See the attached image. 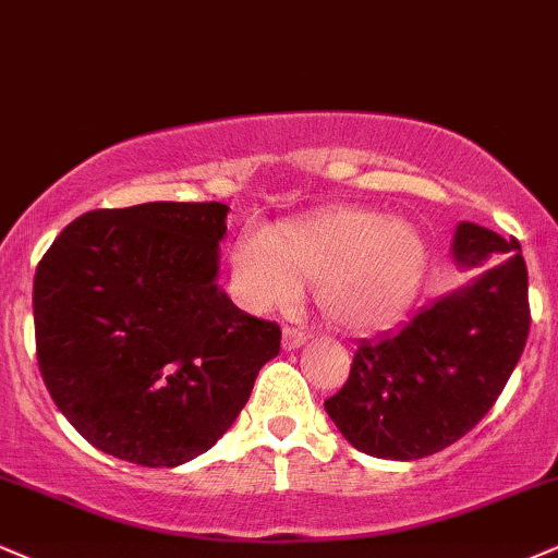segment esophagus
Here are the masks:
<instances>
[{
	"instance_id": "1",
	"label": "esophagus",
	"mask_w": 558,
	"mask_h": 558,
	"mask_svg": "<svg viewBox=\"0 0 558 558\" xmlns=\"http://www.w3.org/2000/svg\"><path fill=\"white\" fill-rule=\"evenodd\" d=\"M305 341H307V333L300 331V328L287 326L284 333H281V347H284L287 352H292V349H300Z\"/></svg>"
}]
</instances>
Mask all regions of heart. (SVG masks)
I'll list each match as a JSON object with an SVG mask.
<instances>
[{"label":"heart","mask_w":558,"mask_h":558,"mask_svg":"<svg viewBox=\"0 0 558 558\" xmlns=\"http://www.w3.org/2000/svg\"><path fill=\"white\" fill-rule=\"evenodd\" d=\"M426 268V240L414 222L375 209H339L284 225L260 243L232 251V287L256 313L287 311L300 281H318V307L349 333L388 326L414 298Z\"/></svg>","instance_id":"heart-1"}]
</instances>
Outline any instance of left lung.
I'll return each mask as SVG.
<instances>
[{
    "mask_svg": "<svg viewBox=\"0 0 558 558\" xmlns=\"http://www.w3.org/2000/svg\"><path fill=\"white\" fill-rule=\"evenodd\" d=\"M492 255L506 258L489 267ZM452 258L486 271L396 331L364 339L349 380L326 401L341 435L367 456L418 460L458 442L489 414L520 362L531 331L520 243L460 222Z\"/></svg>",
    "mask_w": 558,
    "mask_h": 558,
    "instance_id": "1",
    "label": "left lung"
}]
</instances>
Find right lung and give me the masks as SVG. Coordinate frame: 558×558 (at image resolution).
Listing matches in <instances>:
<instances>
[{
  "label": "right lung",
  "instance_id": "add662e5",
  "mask_svg": "<svg viewBox=\"0 0 558 558\" xmlns=\"http://www.w3.org/2000/svg\"><path fill=\"white\" fill-rule=\"evenodd\" d=\"M230 206L149 202L87 211L33 279L36 352L69 424L108 456L175 469L235 424L277 323L217 284Z\"/></svg>",
  "mask_w": 558,
  "mask_h": 558
}]
</instances>
